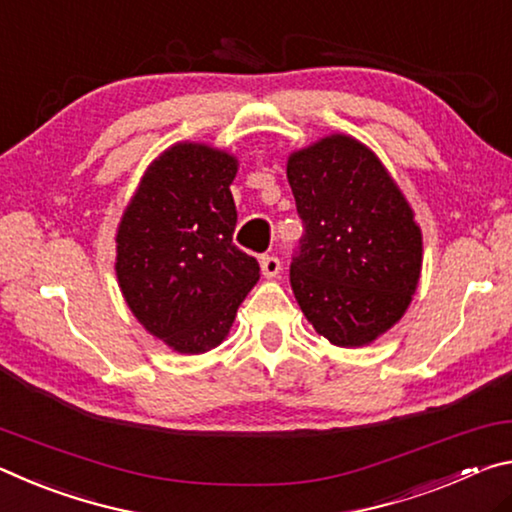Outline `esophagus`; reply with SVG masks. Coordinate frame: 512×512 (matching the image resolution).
<instances>
[{
	"label": "esophagus",
	"instance_id": "34e87169",
	"mask_svg": "<svg viewBox=\"0 0 512 512\" xmlns=\"http://www.w3.org/2000/svg\"><path fill=\"white\" fill-rule=\"evenodd\" d=\"M261 267H263V274H265V276H276V274L281 272L279 256H272V254L263 256V258H261Z\"/></svg>",
	"mask_w": 512,
	"mask_h": 512
}]
</instances>
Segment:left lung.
Returning a JSON list of instances; mask_svg holds the SVG:
<instances>
[{
  "label": "left lung",
  "mask_w": 512,
  "mask_h": 512,
  "mask_svg": "<svg viewBox=\"0 0 512 512\" xmlns=\"http://www.w3.org/2000/svg\"><path fill=\"white\" fill-rule=\"evenodd\" d=\"M288 181L304 236L290 286L315 331L360 347L395 324L422 270V233L370 149L331 136L292 154Z\"/></svg>",
  "instance_id": "1"
}]
</instances>
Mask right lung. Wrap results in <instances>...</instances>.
Here are the masks:
<instances>
[{"mask_svg":"<svg viewBox=\"0 0 512 512\" xmlns=\"http://www.w3.org/2000/svg\"><path fill=\"white\" fill-rule=\"evenodd\" d=\"M236 158L174 145L152 163L117 231V281L133 315L181 354L224 340L261 265L233 245Z\"/></svg>","mask_w":512,"mask_h":512,"instance_id":"1","label":"right lung"}]
</instances>
